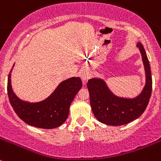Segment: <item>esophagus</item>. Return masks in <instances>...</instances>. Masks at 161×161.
I'll return each instance as SVG.
<instances>
[{"label": "esophagus", "instance_id": "obj_1", "mask_svg": "<svg viewBox=\"0 0 161 161\" xmlns=\"http://www.w3.org/2000/svg\"><path fill=\"white\" fill-rule=\"evenodd\" d=\"M81 77H82V81H83V82H86V81L90 77V72L86 71V70H84V71H82V73H81Z\"/></svg>", "mask_w": 161, "mask_h": 161}]
</instances>
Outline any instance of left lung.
<instances>
[{
    "instance_id": "obj_1",
    "label": "left lung",
    "mask_w": 161,
    "mask_h": 161,
    "mask_svg": "<svg viewBox=\"0 0 161 161\" xmlns=\"http://www.w3.org/2000/svg\"><path fill=\"white\" fill-rule=\"evenodd\" d=\"M137 47L142 57L146 71V83L141 94L133 99L114 95L103 79H91L87 82L90 101L93 115L102 124L110 126L127 124L138 119L144 112L152 93V75L147 55L141 43Z\"/></svg>"
}]
</instances>
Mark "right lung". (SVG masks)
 <instances>
[{"label":"right lung","instance_id":"right-lung-1","mask_svg":"<svg viewBox=\"0 0 161 161\" xmlns=\"http://www.w3.org/2000/svg\"><path fill=\"white\" fill-rule=\"evenodd\" d=\"M14 66V65H13ZM11 69L8 79V95L14 111L26 124L38 128H56L65 122L71 103L82 88L80 78L63 81L48 98L37 103L23 101L14 93L11 85Z\"/></svg>","mask_w":161,"mask_h":161}]
</instances>
